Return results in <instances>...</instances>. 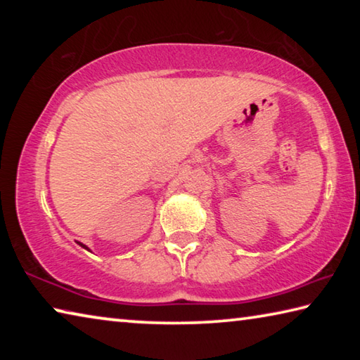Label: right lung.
Instances as JSON below:
<instances>
[{"label":"right lung","instance_id":"obj_1","mask_svg":"<svg viewBox=\"0 0 360 360\" xmlns=\"http://www.w3.org/2000/svg\"><path fill=\"white\" fill-rule=\"evenodd\" d=\"M77 245H79V246H82L84 249H87V251H90V249H89L87 246H85V245H82V243H79V241H77Z\"/></svg>","mask_w":360,"mask_h":360}]
</instances>
